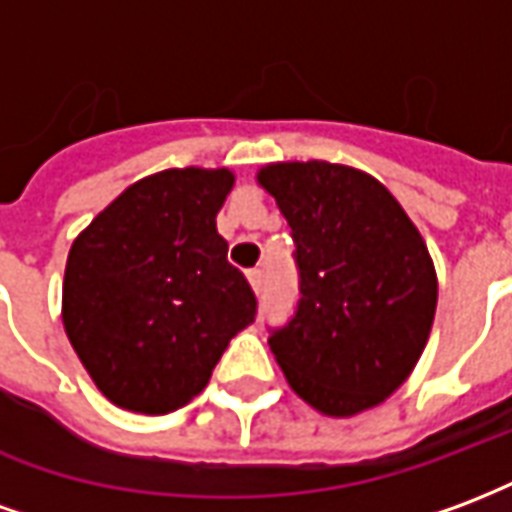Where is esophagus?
<instances>
[{
	"instance_id": "1",
	"label": "esophagus",
	"mask_w": 512,
	"mask_h": 512,
	"mask_svg": "<svg viewBox=\"0 0 512 512\" xmlns=\"http://www.w3.org/2000/svg\"><path fill=\"white\" fill-rule=\"evenodd\" d=\"M246 277H249V285H252V290H255V293H260V290H263V271H260V268H252Z\"/></svg>"
}]
</instances>
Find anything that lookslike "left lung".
<instances>
[{
  "label": "left lung",
  "instance_id": "1",
  "mask_svg": "<svg viewBox=\"0 0 512 512\" xmlns=\"http://www.w3.org/2000/svg\"><path fill=\"white\" fill-rule=\"evenodd\" d=\"M296 244V312L268 345L293 392L354 417L403 384L428 343L436 271L400 202L367 172L282 161L257 172Z\"/></svg>",
  "mask_w": 512,
  "mask_h": 512
}]
</instances>
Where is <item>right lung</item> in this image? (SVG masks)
Listing matches in <instances>:
<instances>
[{
    "mask_svg": "<svg viewBox=\"0 0 512 512\" xmlns=\"http://www.w3.org/2000/svg\"><path fill=\"white\" fill-rule=\"evenodd\" d=\"M233 183L230 169H164L128 186L73 241L62 323L115 406H186L255 321V293L216 233Z\"/></svg>",
    "mask_w": 512,
    "mask_h": 512,
    "instance_id": "add662e5",
    "label": "right lung"
}]
</instances>
